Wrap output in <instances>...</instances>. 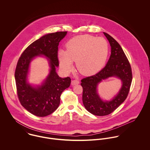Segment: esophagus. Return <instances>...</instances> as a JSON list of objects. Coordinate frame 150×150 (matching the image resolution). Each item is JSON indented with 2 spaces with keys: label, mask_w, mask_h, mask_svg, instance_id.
<instances>
[{
  "label": "esophagus",
  "mask_w": 150,
  "mask_h": 150,
  "mask_svg": "<svg viewBox=\"0 0 150 150\" xmlns=\"http://www.w3.org/2000/svg\"><path fill=\"white\" fill-rule=\"evenodd\" d=\"M80 83V81L78 80H73L71 81V85L72 86H75L77 84H79Z\"/></svg>",
  "instance_id": "obj_1"
}]
</instances>
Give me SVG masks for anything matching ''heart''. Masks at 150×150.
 I'll list each match as a JSON object with an SVG mask.
<instances>
[{"label": "heart", "instance_id": "1", "mask_svg": "<svg viewBox=\"0 0 150 150\" xmlns=\"http://www.w3.org/2000/svg\"><path fill=\"white\" fill-rule=\"evenodd\" d=\"M67 50L58 51V59L62 68L70 71L74 60L79 71L86 75L96 73L105 64L109 47L103 38L85 35L74 37L66 44Z\"/></svg>", "mask_w": 150, "mask_h": 150}]
</instances>
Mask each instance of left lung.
<instances>
[{
	"instance_id": "1",
	"label": "left lung",
	"mask_w": 150,
	"mask_h": 150,
	"mask_svg": "<svg viewBox=\"0 0 150 150\" xmlns=\"http://www.w3.org/2000/svg\"><path fill=\"white\" fill-rule=\"evenodd\" d=\"M110 44L111 52L105 67L95 75L83 79V102L88 111L98 116L107 115L112 112L127 99L132 81V72L128 59L118 43L104 32ZM115 76L120 78L123 86L119 93L110 102L101 100L97 93V84L103 79Z\"/></svg>"
}]
</instances>
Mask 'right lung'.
I'll return each mask as SVG.
<instances>
[{
  "label": "right lung",
  "mask_w": 150,
  "mask_h": 150,
  "mask_svg": "<svg viewBox=\"0 0 150 150\" xmlns=\"http://www.w3.org/2000/svg\"><path fill=\"white\" fill-rule=\"evenodd\" d=\"M67 32H57L43 36L30 44L22 53L15 71L18 99L29 112L38 117H45L55 111L60 104L61 95L70 86L71 79L59 77L56 73L59 66L58 45ZM43 54L50 59V73L42 86L33 88L26 82L29 64L35 56Z\"/></svg>",
  "instance_id": "obj_1"
}]
</instances>
